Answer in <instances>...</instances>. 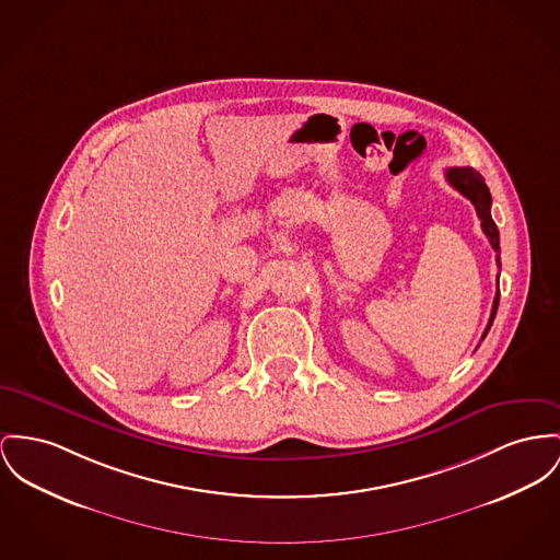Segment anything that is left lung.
<instances>
[{
    "instance_id": "1",
    "label": "left lung",
    "mask_w": 560,
    "mask_h": 560,
    "mask_svg": "<svg viewBox=\"0 0 560 560\" xmlns=\"http://www.w3.org/2000/svg\"><path fill=\"white\" fill-rule=\"evenodd\" d=\"M446 178L452 187L456 188L460 195H465V197L476 206V212H478V217H480V221H482V231H485L486 237H488V242H490V246H492V250L497 253V265L501 267V257H499V253H501V248H499V229H497V224H494L492 217H490V203H492V199H490V190L486 187L482 174L476 172L474 167H450V170H446ZM497 282H499V278H497ZM497 307H499V291H497L494 301H492L490 320H488V327H486L482 339H485L486 334H488V329L492 327Z\"/></svg>"
}]
</instances>
